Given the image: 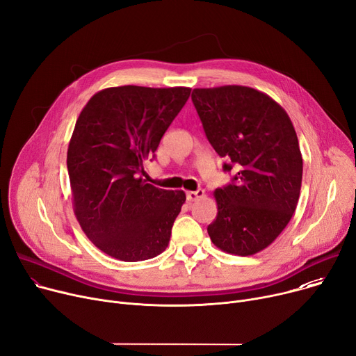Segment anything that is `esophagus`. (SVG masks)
<instances>
[{
  "label": "esophagus",
  "mask_w": 356,
  "mask_h": 356,
  "mask_svg": "<svg viewBox=\"0 0 356 356\" xmlns=\"http://www.w3.org/2000/svg\"><path fill=\"white\" fill-rule=\"evenodd\" d=\"M204 196V191H202V188H199V191L196 192H187L186 193V197L188 202H196L199 199H202Z\"/></svg>",
  "instance_id": "1"
}]
</instances>
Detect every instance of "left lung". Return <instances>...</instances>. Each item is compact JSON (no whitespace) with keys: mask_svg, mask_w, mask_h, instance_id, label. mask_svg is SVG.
<instances>
[{"mask_svg":"<svg viewBox=\"0 0 356 356\" xmlns=\"http://www.w3.org/2000/svg\"><path fill=\"white\" fill-rule=\"evenodd\" d=\"M192 100L213 149L236 165L216 188V220L207 226L220 250L250 256L282 233L298 206L303 161L288 113L268 94L245 86L195 88Z\"/></svg>","mask_w":356,"mask_h":356,"instance_id":"left-lung-1","label":"left lung"}]
</instances>
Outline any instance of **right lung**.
<instances>
[{
    "mask_svg": "<svg viewBox=\"0 0 356 356\" xmlns=\"http://www.w3.org/2000/svg\"><path fill=\"white\" fill-rule=\"evenodd\" d=\"M191 91L108 87L77 118L67 150L74 215L87 238L114 259L140 262L169 245L186 195L146 183L140 173Z\"/></svg>",
    "mask_w": 356,
    "mask_h": 356,
    "instance_id": "right-lung-1",
    "label": "right lung"
}]
</instances>
